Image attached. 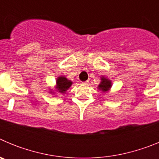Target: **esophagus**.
I'll use <instances>...</instances> for the list:
<instances>
[{"label":"esophagus","mask_w":159,"mask_h":159,"mask_svg":"<svg viewBox=\"0 0 159 159\" xmlns=\"http://www.w3.org/2000/svg\"><path fill=\"white\" fill-rule=\"evenodd\" d=\"M88 84V81H84V82H83V84Z\"/></svg>","instance_id":"1"}]
</instances>
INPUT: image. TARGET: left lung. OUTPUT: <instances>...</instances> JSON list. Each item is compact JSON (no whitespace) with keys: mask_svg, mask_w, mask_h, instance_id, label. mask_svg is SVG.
<instances>
[{"mask_svg":"<svg viewBox=\"0 0 159 159\" xmlns=\"http://www.w3.org/2000/svg\"><path fill=\"white\" fill-rule=\"evenodd\" d=\"M111 88V81L105 77H101V82L98 86V88L103 92H106Z\"/></svg>","mask_w":159,"mask_h":159,"instance_id":"left-lung-1","label":"left lung"}]
</instances>
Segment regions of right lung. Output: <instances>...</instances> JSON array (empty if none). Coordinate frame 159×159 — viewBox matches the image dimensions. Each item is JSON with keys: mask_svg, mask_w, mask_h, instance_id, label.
<instances>
[{"mask_svg": "<svg viewBox=\"0 0 159 159\" xmlns=\"http://www.w3.org/2000/svg\"><path fill=\"white\" fill-rule=\"evenodd\" d=\"M71 84H72V82L71 80H68L66 77L61 75L57 79V87L56 88L60 93L64 94L71 86Z\"/></svg>", "mask_w": 159, "mask_h": 159, "instance_id": "1", "label": "right lung"}]
</instances>
